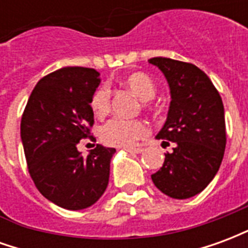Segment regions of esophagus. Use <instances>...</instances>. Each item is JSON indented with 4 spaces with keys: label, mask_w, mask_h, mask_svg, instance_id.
<instances>
[{
    "label": "esophagus",
    "mask_w": 248,
    "mask_h": 248,
    "mask_svg": "<svg viewBox=\"0 0 248 248\" xmlns=\"http://www.w3.org/2000/svg\"><path fill=\"white\" fill-rule=\"evenodd\" d=\"M124 150L130 153V154H140L143 149L142 147H127V149H124Z\"/></svg>",
    "instance_id": "1"
}]
</instances>
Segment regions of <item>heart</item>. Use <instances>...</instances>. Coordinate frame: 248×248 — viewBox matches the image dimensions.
<instances>
[{
    "label": "heart",
    "instance_id": "b5f03b06",
    "mask_svg": "<svg viewBox=\"0 0 248 248\" xmlns=\"http://www.w3.org/2000/svg\"><path fill=\"white\" fill-rule=\"evenodd\" d=\"M124 86L129 87L140 101H150L155 95V85L150 77L143 73H133L122 79ZM90 108L94 115L105 117L110 110V90L106 86L97 89L90 99ZM147 134V127L138 119L114 118L103 124L101 129V140L106 145L115 147H129L135 140Z\"/></svg>",
    "mask_w": 248,
    "mask_h": 248
}]
</instances>
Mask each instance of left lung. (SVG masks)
<instances>
[{
    "instance_id": "left-lung-1",
    "label": "left lung",
    "mask_w": 248,
    "mask_h": 248,
    "mask_svg": "<svg viewBox=\"0 0 248 248\" xmlns=\"http://www.w3.org/2000/svg\"><path fill=\"white\" fill-rule=\"evenodd\" d=\"M149 62L163 73L171 94L166 122L155 138L174 143L151 179L170 198L187 199L207 187L222 163L226 149L223 102L211 79L195 65L165 57Z\"/></svg>"
}]
</instances>
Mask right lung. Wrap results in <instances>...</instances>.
I'll list each match as a JSON object with an SVG mask.
<instances>
[{
    "mask_svg": "<svg viewBox=\"0 0 248 248\" xmlns=\"http://www.w3.org/2000/svg\"><path fill=\"white\" fill-rule=\"evenodd\" d=\"M99 83L94 69L62 67L35 85L21 119L30 177L47 201L66 210L90 207L108 185L115 149L97 145L82 156L77 147L94 124L90 99Z\"/></svg>",
    "mask_w": 248,
    "mask_h": 248,
    "instance_id": "add662e5",
    "label": "right lung"
}]
</instances>
